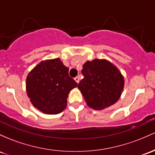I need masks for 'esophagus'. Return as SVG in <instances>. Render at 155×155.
<instances>
[{
	"mask_svg": "<svg viewBox=\"0 0 155 155\" xmlns=\"http://www.w3.org/2000/svg\"><path fill=\"white\" fill-rule=\"evenodd\" d=\"M74 80L76 81V82L78 84V83L79 82V76H76V77H75Z\"/></svg>",
	"mask_w": 155,
	"mask_h": 155,
	"instance_id": "1",
	"label": "esophagus"
}]
</instances>
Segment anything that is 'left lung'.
Returning <instances> with one entry per match:
<instances>
[{
	"label": "left lung",
	"instance_id": "left-lung-1",
	"mask_svg": "<svg viewBox=\"0 0 155 155\" xmlns=\"http://www.w3.org/2000/svg\"><path fill=\"white\" fill-rule=\"evenodd\" d=\"M84 79L78 84L87 106L103 110L120 98L124 79L120 71L107 59L87 61L81 71Z\"/></svg>",
	"mask_w": 155,
	"mask_h": 155
}]
</instances>
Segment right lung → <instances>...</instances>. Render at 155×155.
I'll list each match as a JSON object with an SVG mask.
<instances>
[{"mask_svg": "<svg viewBox=\"0 0 155 155\" xmlns=\"http://www.w3.org/2000/svg\"><path fill=\"white\" fill-rule=\"evenodd\" d=\"M59 58L42 61L26 78V92L30 101L42 113H60L67 106L70 91L78 85L68 75Z\"/></svg>", "mask_w": 155, "mask_h": 155, "instance_id": "add662e5", "label": "right lung"}]
</instances>
